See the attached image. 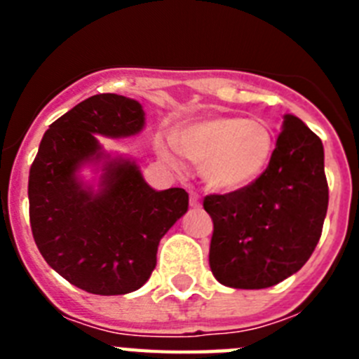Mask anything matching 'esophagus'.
I'll list each match as a JSON object with an SVG mask.
<instances>
[{
  "mask_svg": "<svg viewBox=\"0 0 359 359\" xmlns=\"http://www.w3.org/2000/svg\"><path fill=\"white\" fill-rule=\"evenodd\" d=\"M190 207H199V196L196 192H190Z\"/></svg>",
  "mask_w": 359,
  "mask_h": 359,
  "instance_id": "obj_1",
  "label": "esophagus"
}]
</instances>
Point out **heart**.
<instances>
[{
	"label": "heart",
	"instance_id": "1",
	"mask_svg": "<svg viewBox=\"0 0 359 359\" xmlns=\"http://www.w3.org/2000/svg\"><path fill=\"white\" fill-rule=\"evenodd\" d=\"M180 151L196 163L212 189L236 192L255 183L273 154V133L262 120L215 116L183 129L176 138ZM158 154L177 167V151L169 142H158Z\"/></svg>",
	"mask_w": 359,
	"mask_h": 359
}]
</instances>
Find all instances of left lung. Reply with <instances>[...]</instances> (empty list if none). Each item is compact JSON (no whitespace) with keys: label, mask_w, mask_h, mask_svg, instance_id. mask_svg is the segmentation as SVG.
<instances>
[{"label":"left lung","mask_w":359,"mask_h":359,"mask_svg":"<svg viewBox=\"0 0 359 359\" xmlns=\"http://www.w3.org/2000/svg\"><path fill=\"white\" fill-rule=\"evenodd\" d=\"M327 205L322 140L286 115L262 176L243 190L203 199L214 223V277L236 290H262L297 273L318 244Z\"/></svg>","instance_id":"left-lung-1"}]
</instances>
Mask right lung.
Masks as SVG:
<instances>
[{"label":"right lung","mask_w":359,"mask_h":359,"mask_svg":"<svg viewBox=\"0 0 359 359\" xmlns=\"http://www.w3.org/2000/svg\"><path fill=\"white\" fill-rule=\"evenodd\" d=\"M140 102L115 93L86 98L44 133L28 176L32 236L44 261L93 294H126L156 268L161 237L189 210L183 189L154 190L135 161L104 154L95 135L122 138L144 128ZM104 160L101 190L76 170Z\"/></svg>","instance_id":"right-lung-1"}]
</instances>
